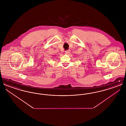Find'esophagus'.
Returning a JSON list of instances; mask_svg holds the SVG:
<instances>
[{
    "instance_id": "obj_1",
    "label": "esophagus",
    "mask_w": 126,
    "mask_h": 126,
    "mask_svg": "<svg viewBox=\"0 0 126 126\" xmlns=\"http://www.w3.org/2000/svg\"><path fill=\"white\" fill-rule=\"evenodd\" d=\"M70 50H66L65 51V53H66V54H68L70 52Z\"/></svg>"
}]
</instances>
